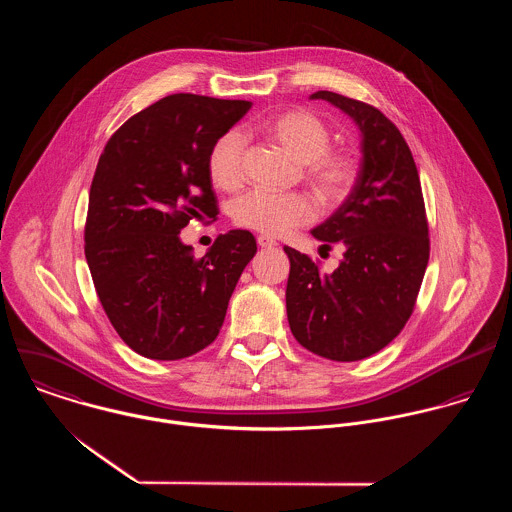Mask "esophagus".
Returning a JSON list of instances; mask_svg holds the SVG:
<instances>
[{
	"mask_svg": "<svg viewBox=\"0 0 512 512\" xmlns=\"http://www.w3.org/2000/svg\"><path fill=\"white\" fill-rule=\"evenodd\" d=\"M256 242H258V246H260V248H274V246H278V242H276L274 238H270V236H264V234H260Z\"/></svg>",
	"mask_w": 512,
	"mask_h": 512,
	"instance_id": "esophagus-1",
	"label": "esophagus"
}]
</instances>
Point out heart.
Listing matches in <instances>:
<instances>
[{
	"instance_id": "b5f03b06",
	"label": "heart",
	"mask_w": 512,
	"mask_h": 512,
	"mask_svg": "<svg viewBox=\"0 0 512 512\" xmlns=\"http://www.w3.org/2000/svg\"><path fill=\"white\" fill-rule=\"evenodd\" d=\"M264 132L290 153L295 161L305 163V179L319 201L335 207L347 199L357 179V161L345 149H333L327 124L303 108L284 110L262 124ZM246 142L240 132H224L209 151V175L213 183L234 191L244 181ZM317 205L303 193H268L248 191L232 205V219L242 226L268 236H280L295 226L313 222Z\"/></svg>"
}]
</instances>
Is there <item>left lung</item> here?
<instances>
[{
	"label": "left lung",
	"mask_w": 512,
	"mask_h": 512,
	"mask_svg": "<svg viewBox=\"0 0 512 512\" xmlns=\"http://www.w3.org/2000/svg\"><path fill=\"white\" fill-rule=\"evenodd\" d=\"M361 130L363 161L351 195L311 234L345 248L333 274L286 246V288L293 337L307 351L339 363L384 349L408 323L430 260L428 217L418 167L400 130L374 106L319 90Z\"/></svg>",
	"instance_id": "1"
}]
</instances>
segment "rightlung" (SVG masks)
<instances>
[{"instance_id": "obj_1", "label": "right lung", "mask_w": 512, "mask_h": 512, "mask_svg": "<svg viewBox=\"0 0 512 512\" xmlns=\"http://www.w3.org/2000/svg\"><path fill=\"white\" fill-rule=\"evenodd\" d=\"M250 106L165 96L124 122L98 159L84 254L112 327L146 359L177 361L209 347L256 254L248 230L220 234L203 258L179 240L189 220L217 217L209 151Z\"/></svg>"}]
</instances>
